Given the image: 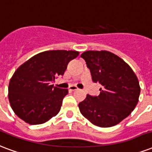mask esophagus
I'll return each mask as SVG.
<instances>
[{"label": "esophagus", "instance_id": "esophagus-1", "mask_svg": "<svg viewBox=\"0 0 152 152\" xmlns=\"http://www.w3.org/2000/svg\"><path fill=\"white\" fill-rule=\"evenodd\" d=\"M69 90L71 91H77L78 89H77V86H70L69 87Z\"/></svg>", "mask_w": 152, "mask_h": 152}]
</instances>
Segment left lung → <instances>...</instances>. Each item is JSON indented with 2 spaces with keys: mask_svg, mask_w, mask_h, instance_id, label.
<instances>
[{
  "mask_svg": "<svg viewBox=\"0 0 152 152\" xmlns=\"http://www.w3.org/2000/svg\"><path fill=\"white\" fill-rule=\"evenodd\" d=\"M81 57L90 69L94 83L102 85L99 95L87 94L78 104L81 114L100 127L119 124L139 102L140 86L138 77L128 64L109 51L89 50Z\"/></svg>",
  "mask_w": 152,
  "mask_h": 152,
  "instance_id": "1",
  "label": "left lung"
}]
</instances>
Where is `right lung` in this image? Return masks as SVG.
Listing matches in <instances>:
<instances>
[{
  "label": "right lung",
  "instance_id": "add662e5",
  "mask_svg": "<svg viewBox=\"0 0 152 152\" xmlns=\"http://www.w3.org/2000/svg\"><path fill=\"white\" fill-rule=\"evenodd\" d=\"M77 51L49 50L39 53L18 67L9 84V100L18 117L31 125L44 124L58 114L67 89L51 85L63 75Z\"/></svg>",
  "mask_w": 152,
  "mask_h": 152
}]
</instances>
